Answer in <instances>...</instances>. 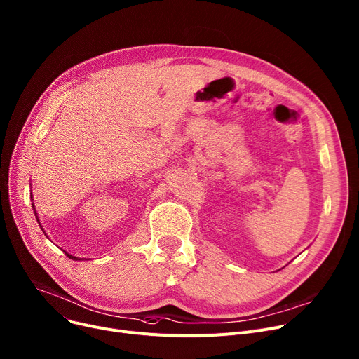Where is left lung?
<instances>
[{
  "mask_svg": "<svg viewBox=\"0 0 359 359\" xmlns=\"http://www.w3.org/2000/svg\"><path fill=\"white\" fill-rule=\"evenodd\" d=\"M280 270H281V269H280ZM280 270H278V271H280Z\"/></svg>",
  "mask_w": 359,
  "mask_h": 359,
  "instance_id": "left-lung-1",
  "label": "left lung"
}]
</instances>
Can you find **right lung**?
<instances>
[{"instance_id": "add662e5", "label": "right lung", "mask_w": 359, "mask_h": 359, "mask_svg": "<svg viewBox=\"0 0 359 359\" xmlns=\"http://www.w3.org/2000/svg\"><path fill=\"white\" fill-rule=\"evenodd\" d=\"M32 206H33V212H34V215H36V219H37V222H39V225H40V228H41V231H43V233H44V235H46V238H49V236H47V233H46V232H44V229H43V226H41V224H40V221H39V218H37V213H36V209H34V205H33V203H32ZM62 251H63V252H65V254H66V257H67V258H70V259H76V261H78V259H79V261H81V259H86V258H79V257H75V255H72V254H69V252H66V251H65V250H62ZM88 259H89V258H88Z\"/></svg>"}]
</instances>
